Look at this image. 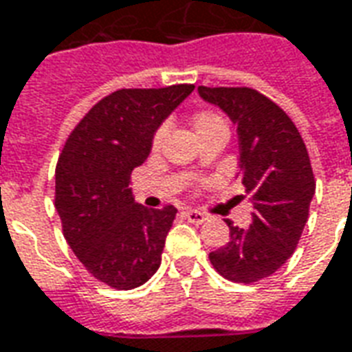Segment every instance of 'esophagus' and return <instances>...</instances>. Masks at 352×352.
Returning <instances> with one entry per match:
<instances>
[{
	"instance_id": "esophagus-1",
	"label": "esophagus",
	"mask_w": 352,
	"mask_h": 352,
	"mask_svg": "<svg viewBox=\"0 0 352 352\" xmlns=\"http://www.w3.org/2000/svg\"><path fill=\"white\" fill-rule=\"evenodd\" d=\"M184 217L192 222V224H201V222L207 221V214L201 213V211H194V209H188L184 211Z\"/></svg>"
}]
</instances>
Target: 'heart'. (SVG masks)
Wrapping results in <instances>:
<instances>
[{"mask_svg":"<svg viewBox=\"0 0 352 352\" xmlns=\"http://www.w3.org/2000/svg\"><path fill=\"white\" fill-rule=\"evenodd\" d=\"M194 130H196V135L201 138V135H207V133H213V131H226L228 133V124L222 118L219 113L214 111H199L194 115ZM168 135V126L162 124L156 128V131L153 133V139H151V146L153 151H160L162 145H164V139Z\"/></svg>","mask_w":352,"mask_h":352,"instance_id":"1","label":"heart"}]
</instances>
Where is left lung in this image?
<instances>
[{
  "mask_svg": "<svg viewBox=\"0 0 352 352\" xmlns=\"http://www.w3.org/2000/svg\"><path fill=\"white\" fill-rule=\"evenodd\" d=\"M237 126L239 179L251 196L249 228L226 219L230 241L209 254L224 279L256 283L285 264L302 237L315 177L300 131L283 109L252 88L198 87Z\"/></svg>",
  "mask_w": 352,
  "mask_h": 352,
  "instance_id": "8db88e82",
  "label": "left lung"
}]
</instances>
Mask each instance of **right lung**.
<instances>
[{
  "label": "right lung",
  "mask_w": 352,
  "mask_h": 352,
  "mask_svg": "<svg viewBox=\"0 0 352 352\" xmlns=\"http://www.w3.org/2000/svg\"><path fill=\"white\" fill-rule=\"evenodd\" d=\"M194 85L122 88L98 101L65 141L56 164L54 206L80 264L109 287H141L160 267L177 209L133 201L131 171L151 139Z\"/></svg>",
  "instance_id": "add662e5"
}]
</instances>
